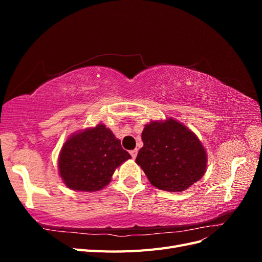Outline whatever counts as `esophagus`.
<instances>
[{"label":"esophagus","mask_w":262,"mask_h":262,"mask_svg":"<svg viewBox=\"0 0 262 262\" xmlns=\"http://www.w3.org/2000/svg\"><path fill=\"white\" fill-rule=\"evenodd\" d=\"M130 154H131V156H132L133 160H136V157H137V155H138V149H133V150H131Z\"/></svg>","instance_id":"esophagus-1"}]
</instances>
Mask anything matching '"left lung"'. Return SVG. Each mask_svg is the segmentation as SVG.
I'll return each mask as SVG.
<instances>
[{
    "label": "left lung",
    "mask_w": 262,
    "mask_h": 262,
    "mask_svg": "<svg viewBox=\"0 0 262 262\" xmlns=\"http://www.w3.org/2000/svg\"><path fill=\"white\" fill-rule=\"evenodd\" d=\"M136 163L141 166L154 187L181 192L207 170V152L195 134L172 118L150 121L142 132Z\"/></svg>",
    "instance_id": "left-lung-1"
}]
</instances>
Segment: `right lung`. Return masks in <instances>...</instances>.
Masks as SVG:
<instances>
[{
	"label": "right lung",
	"mask_w": 262,
	"mask_h": 262,
	"mask_svg": "<svg viewBox=\"0 0 262 262\" xmlns=\"http://www.w3.org/2000/svg\"><path fill=\"white\" fill-rule=\"evenodd\" d=\"M131 158L112 130L99 123L71 136L59 155V175L75 191H98L107 186L117 167Z\"/></svg>",
	"instance_id": "add662e5"
}]
</instances>
